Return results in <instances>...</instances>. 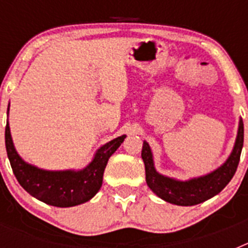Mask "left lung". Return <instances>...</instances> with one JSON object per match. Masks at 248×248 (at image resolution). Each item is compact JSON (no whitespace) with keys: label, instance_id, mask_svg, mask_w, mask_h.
Here are the masks:
<instances>
[{"label":"left lung","instance_id":"obj_1","mask_svg":"<svg viewBox=\"0 0 248 248\" xmlns=\"http://www.w3.org/2000/svg\"><path fill=\"white\" fill-rule=\"evenodd\" d=\"M244 146V122L240 120L235 148L222 166L205 176L191 179L189 181H177L170 177L163 176L156 172L153 163L150 146L144 141L141 149V157L145 165L146 184L160 199L174 205L192 206L209 200L212 196L222 191V189L231 181L240 163L241 151Z\"/></svg>","mask_w":248,"mask_h":248}]
</instances>
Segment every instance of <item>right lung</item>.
Wrapping results in <instances>:
<instances>
[{"instance_id": "add662e5", "label": "right lung", "mask_w": 248, "mask_h": 248, "mask_svg": "<svg viewBox=\"0 0 248 248\" xmlns=\"http://www.w3.org/2000/svg\"><path fill=\"white\" fill-rule=\"evenodd\" d=\"M124 139L125 135H122L98 149L93 161L80 171H47L25 163L19 157L13 146L8 122L4 130L7 156L19 185L33 198L57 207L80 205L91 200L99 191L109 157Z\"/></svg>"}]
</instances>
